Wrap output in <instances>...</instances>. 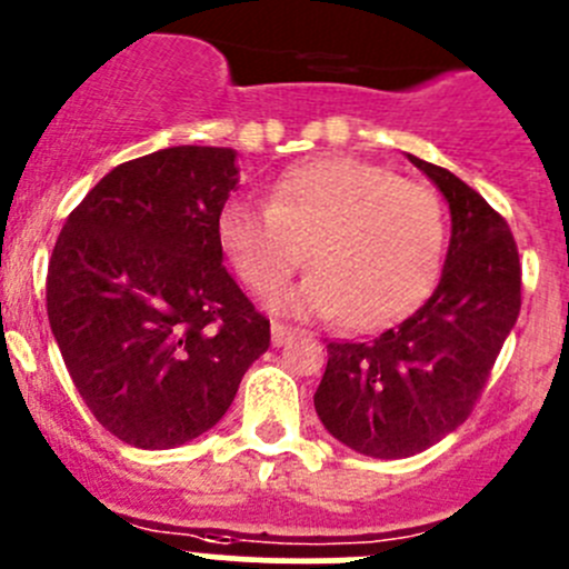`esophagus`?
I'll return each mask as SVG.
<instances>
[{
  "label": "esophagus",
  "mask_w": 569,
  "mask_h": 569,
  "mask_svg": "<svg viewBox=\"0 0 569 569\" xmlns=\"http://www.w3.org/2000/svg\"><path fill=\"white\" fill-rule=\"evenodd\" d=\"M290 336H293V330H290V327L276 325V321H273V327H270V341H273V347H281V343H288Z\"/></svg>",
  "instance_id": "1"
}]
</instances>
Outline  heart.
<instances>
[{
	"mask_svg": "<svg viewBox=\"0 0 569 569\" xmlns=\"http://www.w3.org/2000/svg\"><path fill=\"white\" fill-rule=\"evenodd\" d=\"M217 242L237 279L270 296L305 262L312 273L279 296L301 319L375 330L400 319L435 281L446 244L442 206L426 186L349 154L290 166L268 206L233 197L217 213Z\"/></svg>",
	"mask_w": 569,
	"mask_h": 569,
	"instance_id": "1",
	"label": "heart"
}]
</instances>
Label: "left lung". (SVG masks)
<instances>
[{"mask_svg":"<svg viewBox=\"0 0 569 569\" xmlns=\"http://www.w3.org/2000/svg\"><path fill=\"white\" fill-rule=\"evenodd\" d=\"M409 160L451 213L440 279L423 305L380 336L327 343L312 398L325 429L375 460L420 455L466 423L522 305L508 222L457 174Z\"/></svg>","mask_w":569,"mask_h":569,"instance_id":"8db88e82","label":"left lung"}]
</instances>
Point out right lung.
I'll list each match as a JSON object with an SVG mask.
<instances>
[{"label": "right lung", "mask_w": 569, "mask_h": 569, "mask_svg": "<svg viewBox=\"0 0 569 569\" xmlns=\"http://www.w3.org/2000/svg\"><path fill=\"white\" fill-rule=\"evenodd\" d=\"M228 146H169L114 166L67 217L47 316L98 423L134 448L206 435L270 347V321L222 268Z\"/></svg>", "instance_id": "right-lung-1"}]
</instances>
